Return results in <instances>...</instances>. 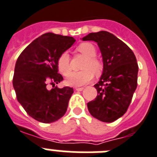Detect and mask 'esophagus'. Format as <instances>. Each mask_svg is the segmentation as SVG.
Returning <instances> with one entry per match:
<instances>
[{
    "mask_svg": "<svg viewBox=\"0 0 157 157\" xmlns=\"http://www.w3.org/2000/svg\"><path fill=\"white\" fill-rule=\"evenodd\" d=\"M84 87H76V91H81L84 90Z\"/></svg>",
    "mask_w": 157,
    "mask_h": 157,
    "instance_id": "obj_1",
    "label": "esophagus"
}]
</instances>
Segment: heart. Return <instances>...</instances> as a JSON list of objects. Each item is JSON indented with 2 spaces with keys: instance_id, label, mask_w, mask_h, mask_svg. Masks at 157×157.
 <instances>
[{
  "instance_id": "heart-1",
  "label": "heart",
  "mask_w": 157,
  "mask_h": 157,
  "mask_svg": "<svg viewBox=\"0 0 157 157\" xmlns=\"http://www.w3.org/2000/svg\"><path fill=\"white\" fill-rule=\"evenodd\" d=\"M77 52L86 58L84 65L82 66L83 71L72 72L66 79V84L72 87H80L87 84L92 80L94 72L95 74H99L101 71V64L98 59H95L96 49L91 43H82L77 48ZM58 69L63 75H68L71 70L70 64V56L67 52H63L59 56L57 62Z\"/></svg>"
}]
</instances>
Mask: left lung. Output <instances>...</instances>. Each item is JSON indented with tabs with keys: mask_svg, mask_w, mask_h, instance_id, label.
<instances>
[{
	"mask_svg": "<svg viewBox=\"0 0 157 157\" xmlns=\"http://www.w3.org/2000/svg\"><path fill=\"white\" fill-rule=\"evenodd\" d=\"M82 40L98 44L103 63L102 74L94 85L98 95L87 103L88 111L102 122H113L126 113L136 90V57L126 44L107 31L89 33Z\"/></svg>",
	"mask_w": 157,
	"mask_h": 157,
	"instance_id": "obj_1",
	"label": "left lung"
}]
</instances>
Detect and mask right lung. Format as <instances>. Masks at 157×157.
<instances>
[{"label":"right lung","mask_w":157,"mask_h":157,"mask_svg":"<svg viewBox=\"0 0 157 157\" xmlns=\"http://www.w3.org/2000/svg\"><path fill=\"white\" fill-rule=\"evenodd\" d=\"M75 41L72 36L44 33L29 44L17 59L12 81L17 100L39 122H55L67 110L73 89L55 87L63 80L58 73L57 62ZM48 83L54 88L48 89Z\"/></svg>","instance_id":"add662e5"}]
</instances>
